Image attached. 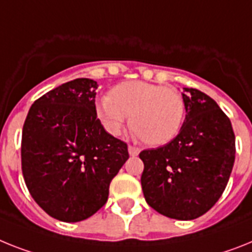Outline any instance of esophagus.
<instances>
[{"mask_svg":"<svg viewBox=\"0 0 252 252\" xmlns=\"http://www.w3.org/2000/svg\"><path fill=\"white\" fill-rule=\"evenodd\" d=\"M128 151H129L130 156H137L139 154L138 147H136V146H132V145L128 146Z\"/></svg>","mask_w":252,"mask_h":252,"instance_id":"esophagus-1","label":"esophagus"}]
</instances>
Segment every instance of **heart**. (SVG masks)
Here are the masks:
<instances>
[{
    "mask_svg": "<svg viewBox=\"0 0 252 252\" xmlns=\"http://www.w3.org/2000/svg\"><path fill=\"white\" fill-rule=\"evenodd\" d=\"M97 116L109 133L118 136L129 118L132 132L149 146H162L178 136L186 116V102L172 87L139 80L118 84L98 101Z\"/></svg>",
    "mask_w": 252,
    "mask_h": 252,
    "instance_id": "1",
    "label": "heart"
}]
</instances>
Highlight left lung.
<instances>
[{
  "instance_id": "8db88e82",
  "label": "left lung",
  "mask_w": 252,
  "mask_h": 252,
  "mask_svg": "<svg viewBox=\"0 0 252 252\" xmlns=\"http://www.w3.org/2000/svg\"><path fill=\"white\" fill-rule=\"evenodd\" d=\"M186 120L173 141L143 150L141 185L147 204L172 219L192 220L210 210L227 187L236 158L230 120L211 97L185 88Z\"/></svg>"
}]
</instances>
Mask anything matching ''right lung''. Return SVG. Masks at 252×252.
Here are the masks:
<instances>
[{
	"instance_id": "obj_1",
	"label": "right lung",
	"mask_w": 252,
	"mask_h": 252,
	"mask_svg": "<svg viewBox=\"0 0 252 252\" xmlns=\"http://www.w3.org/2000/svg\"><path fill=\"white\" fill-rule=\"evenodd\" d=\"M94 79L79 78L39 97L22 134V170L29 193L50 217L80 221L106 204L110 182L128 146L97 118Z\"/></svg>"
}]
</instances>
